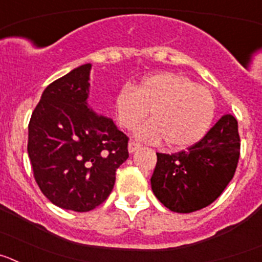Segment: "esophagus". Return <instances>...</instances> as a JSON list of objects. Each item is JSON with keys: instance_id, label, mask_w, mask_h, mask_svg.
Returning <instances> with one entry per match:
<instances>
[{"instance_id": "obj_1", "label": "esophagus", "mask_w": 262, "mask_h": 262, "mask_svg": "<svg viewBox=\"0 0 262 262\" xmlns=\"http://www.w3.org/2000/svg\"><path fill=\"white\" fill-rule=\"evenodd\" d=\"M142 148V144H139V143L136 142H129L128 143V152L129 154H134V152L139 151Z\"/></svg>"}]
</instances>
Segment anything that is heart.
Listing matches in <instances>:
<instances>
[{"mask_svg": "<svg viewBox=\"0 0 262 262\" xmlns=\"http://www.w3.org/2000/svg\"><path fill=\"white\" fill-rule=\"evenodd\" d=\"M115 117L122 128L138 129V136L152 142L165 140L170 149H185L207 134L215 114V102L206 88L190 78L160 72L143 78L135 88L126 85L114 101Z\"/></svg>", "mask_w": 262, "mask_h": 262, "instance_id": "obj_1", "label": "heart"}]
</instances>
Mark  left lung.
Masks as SVG:
<instances>
[{"label":"left lung","instance_id":"8db88e82","mask_svg":"<svg viewBox=\"0 0 262 262\" xmlns=\"http://www.w3.org/2000/svg\"><path fill=\"white\" fill-rule=\"evenodd\" d=\"M240 156L237 120L226 114L200 142L178 154H157L152 191L166 209L187 214L211 205L230 184Z\"/></svg>","mask_w":262,"mask_h":262}]
</instances>
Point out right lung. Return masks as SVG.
<instances>
[{"label":"right lung","mask_w":262,"mask_h":262,"mask_svg":"<svg viewBox=\"0 0 262 262\" xmlns=\"http://www.w3.org/2000/svg\"><path fill=\"white\" fill-rule=\"evenodd\" d=\"M92 64L48 85L29 123V152L41 193L57 207L96 209L110 195L128 159V138L88 105Z\"/></svg>","instance_id":"1"}]
</instances>
